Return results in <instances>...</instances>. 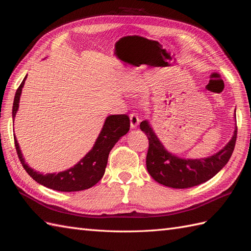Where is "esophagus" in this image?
I'll use <instances>...</instances> for the list:
<instances>
[{
	"mask_svg": "<svg viewBox=\"0 0 251 251\" xmlns=\"http://www.w3.org/2000/svg\"><path fill=\"white\" fill-rule=\"evenodd\" d=\"M130 121H131V127L135 128L140 123V119L138 115L136 113H131L130 114Z\"/></svg>",
	"mask_w": 251,
	"mask_h": 251,
	"instance_id": "esophagus-1",
	"label": "esophagus"
}]
</instances>
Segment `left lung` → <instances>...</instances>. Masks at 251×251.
<instances>
[{"mask_svg": "<svg viewBox=\"0 0 251 251\" xmlns=\"http://www.w3.org/2000/svg\"><path fill=\"white\" fill-rule=\"evenodd\" d=\"M235 114V112H234ZM140 130L149 138L147 169L155 181L173 188H188L208 181L221 171L230 159L237 140L235 126L231 140L217 154L202 159H182L165 150L148 123L143 120Z\"/></svg>", "mask_w": 251, "mask_h": 251, "instance_id": "1", "label": "left lung"}]
</instances>
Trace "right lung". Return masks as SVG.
Masks as SVG:
<instances>
[{
	"label": "right lung",
	"mask_w": 251,
	"mask_h": 251,
	"mask_svg": "<svg viewBox=\"0 0 251 251\" xmlns=\"http://www.w3.org/2000/svg\"><path fill=\"white\" fill-rule=\"evenodd\" d=\"M26 77L23 79L14 96L12 107V118L16 117L19 109L20 96ZM130 130V118L126 114L108 116L104 121L100 134L89 153L73 168L59 172L58 174H41L29 168L23 157L18 140L14 136V146L23 168L33 180L48 188L58 192H78L88 189L100 181L107 168L108 158L111 150L116 142Z\"/></svg>",
	"instance_id": "right-lung-1"
}]
</instances>
